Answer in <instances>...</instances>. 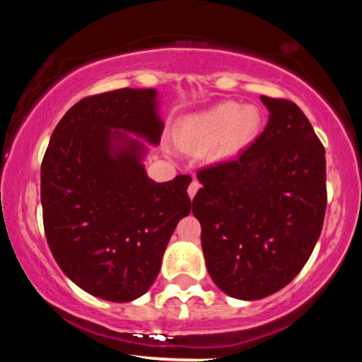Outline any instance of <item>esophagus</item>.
<instances>
[{"instance_id": "1", "label": "esophagus", "mask_w": 362, "mask_h": 362, "mask_svg": "<svg viewBox=\"0 0 362 362\" xmlns=\"http://www.w3.org/2000/svg\"><path fill=\"white\" fill-rule=\"evenodd\" d=\"M199 187H201V184H199L197 178H194V180L190 182L189 189H187V192H189V197H190V199H194V197H195V194H197Z\"/></svg>"}]
</instances>
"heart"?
I'll return each mask as SVG.
<instances>
[{
    "mask_svg": "<svg viewBox=\"0 0 362 362\" xmlns=\"http://www.w3.org/2000/svg\"><path fill=\"white\" fill-rule=\"evenodd\" d=\"M260 126L262 117L257 107L223 102L182 120L177 141L192 149L211 146V155L221 160L238 155L252 144Z\"/></svg>",
    "mask_w": 362,
    "mask_h": 362,
    "instance_id": "obj_1",
    "label": "heart"
}]
</instances>
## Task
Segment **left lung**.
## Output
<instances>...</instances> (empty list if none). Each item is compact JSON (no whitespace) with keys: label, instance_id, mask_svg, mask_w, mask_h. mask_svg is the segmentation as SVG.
<instances>
[{"label":"left lung","instance_id":"8db88e82","mask_svg":"<svg viewBox=\"0 0 362 362\" xmlns=\"http://www.w3.org/2000/svg\"><path fill=\"white\" fill-rule=\"evenodd\" d=\"M264 132L235 160L199 170L192 213L201 223L211 279L253 301L300 274L327 209L325 148L296 103L260 97Z\"/></svg>","mask_w":362,"mask_h":362}]
</instances>
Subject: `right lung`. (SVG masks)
<instances>
[{
	"instance_id": "right-lung-1",
	"label": "right lung",
	"mask_w": 362,
	"mask_h": 362,
	"mask_svg": "<svg viewBox=\"0 0 362 362\" xmlns=\"http://www.w3.org/2000/svg\"><path fill=\"white\" fill-rule=\"evenodd\" d=\"M161 132L153 88L83 98L54 129L40 167L45 238L61 271L91 296H143L194 206L189 175L158 184L144 170L148 148L139 138L156 146Z\"/></svg>"
}]
</instances>
